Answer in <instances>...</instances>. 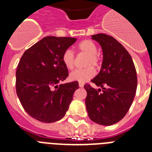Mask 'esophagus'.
Wrapping results in <instances>:
<instances>
[{
  "label": "esophagus",
  "instance_id": "esophagus-1",
  "mask_svg": "<svg viewBox=\"0 0 152 152\" xmlns=\"http://www.w3.org/2000/svg\"><path fill=\"white\" fill-rule=\"evenodd\" d=\"M83 85H84L83 83H79V87L80 88H83Z\"/></svg>",
  "mask_w": 152,
  "mask_h": 152
}]
</instances>
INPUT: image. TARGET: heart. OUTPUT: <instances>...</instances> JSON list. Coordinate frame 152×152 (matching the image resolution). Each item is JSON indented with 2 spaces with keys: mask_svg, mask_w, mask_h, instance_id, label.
Segmentation results:
<instances>
[{
  "mask_svg": "<svg viewBox=\"0 0 152 152\" xmlns=\"http://www.w3.org/2000/svg\"><path fill=\"white\" fill-rule=\"evenodd\" d=\"M77 50L80 53L88 56L85 61V66H87V68L75 70L70 74L69 78L71 80L77 81L80 83H84L95 76V69L91 66L98 68L100 65L101 59H100L99 55L97 53V46L91 40L85 39L80 42L77 46ZM61 60L63 64L67 69L69 70L73 69L75 65V56L71 50H66L63 53Z\"/></svg>",
  "mask_w": 152,
  "mask_h": 152,
  "instance_id": "obj_1",
  "label": "heart"
}]
</instances>
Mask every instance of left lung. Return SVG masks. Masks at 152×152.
Returning <instances> with one entry per match:
<instances>
[{
    "label": "left lung",
    "mask_w": 152,
    "mask_h": 152,
    "mask_svg": "<svg viewBox=\"0 0 152 152\" xmlns=\"http://www.w3.org/2000/svg\"><path fill=\"white\" fill-rule=\"evenodd\" d=\"M91 39L100 44L103 60L99 73L91 80L102 89L84 85L88 117L102 125H112L121 121L129 110L137 87L134 63L125 48L112 36L97 34Z\"/></svg>",
    "instance_id": "obj_1"
}]
</instances>
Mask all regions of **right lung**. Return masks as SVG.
<instances>
[{
  "label": "right lung",
  "mask_w": 152,
  "mask_h": 152,
  "mask_svg": "<svg viewBox=\"0 0 152 152\" xmlns=\"http://www.w3.org/2000/svg\"><path fill=\"white\" fill-rule=\"evenodd\" d=\"M76 41L70 37H45L20 58L15 72L16 94L25 111L39 121L61 120L79 88L77 81L58 84L69 76L62 54Z\"/></svg>",
  "instance_id": "right-lung-1"
}]
</instances>
